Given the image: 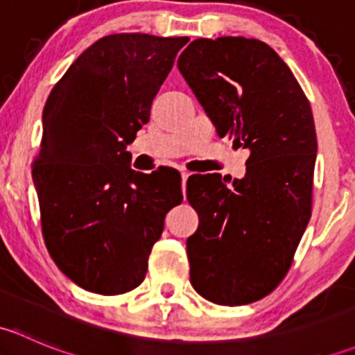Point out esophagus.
Segmentation results:
<instances>
[{"label":"esophagus","instance_id":"1","mask_svg":"<svg viewBox=\"0 0 355 355\" xmlns=\"http://www.w3.org/2000/svg\"><path fill=\"white\" fill-rule=\"evenodd\" d=\"M180 175H182V192H184V196H185V182H187V178L191 177V173H189L187 170H182Z\"/></svg>","mask_w":355,"mask_h":355}]
</instances>
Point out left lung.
<instances>
[{
	"label": "left lung",
	"instance_id": "1",
	"mask_svg": "<svg viewBox=\"0 0 355 355\" xmlns=\"http://www.w3.org/2000/svg\"><path fill=\"white\" fill-rule=\"evenodd\" d=\"M218 135L249 151L245 175L187 180L199 227L191 284L220 306L256 302L287 275L311 218L318 141L309 101L266 42L196 39L177 63Z\"/></svg>",
	"mask_w": 355,
	"mask_h": 355
}]
</instances>
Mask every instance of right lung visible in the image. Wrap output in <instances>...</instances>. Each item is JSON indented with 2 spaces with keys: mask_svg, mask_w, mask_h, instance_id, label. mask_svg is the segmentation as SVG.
Instances as JSON below:
<instances>
[{
  "mask_svg": "<svg viewBox=\"0 0 355 355\" xmlns=\"http://www.w3.org/2000/svg\"><path fill=\"white\" fill-rule=\"evenodd\" d=\"M189 37L113 34L89 46L42 111L32 178L46 247L78 287L118 295L139 287L164 216L182 202L170 168L141 173L127 146Z\"/></svg>",
  "mask_w": 355,
  "mask_h": 355,
  "instance_id": "right-lung-1",
  "label": "right lung"
}]
</instances>
